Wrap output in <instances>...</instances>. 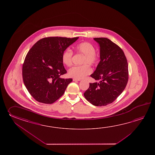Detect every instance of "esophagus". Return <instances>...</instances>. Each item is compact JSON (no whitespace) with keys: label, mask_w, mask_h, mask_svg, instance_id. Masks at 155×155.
I'll list each match as a JSON object with an SVG mask.
<instances>
[{"label":"esophagus","mask_w":155,"mask_h":155,"mask_svg":"<svg viewBox=\"0 0 155 155\" xmlns=\"http://www.w3.org/2000/svg\"><path fill=\"white\" fill-rule=\"evenodd\" d=\"M80 80H81L80 79H73V81H79Z\"/></svg>","instance_id":"1"}]
</instances>
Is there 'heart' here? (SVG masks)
<instances>
[{
	"mask_svg": "<svg viewBox=\"0 0 155 155\" xmlns=\"http://www.w3.org/2000/svg\"><path fill=\"white\" fill-rule=\"evenodd\" d=\"M75 50L77 54H81L84 56L81 60V66H75L70 70L69 76L77 79L85 78L90 74L92 70L89 65L95 66L99 63V55L96 53L95 46L88 41H83L78 43L75 46ZM62 62L67 67L73 65V52L71 50L67 49L63 53Z\"/></svg>",
	"mask_w": 155,
	"mask_h": 155,
	"instance_id": "1",
	"label": "heart"
}]
</instances>
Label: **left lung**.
Returning a JSON list of instances; mask_svg holds the SVG:
<instances>
[{
	"mask_svg": "<svg viewBox=\"0 0 155 155\" xmlns=\"http://www.w3.org/2000/svg\"><path fill=\"white\" fill-rule=\"evenodd\" d=\"M94 39L100 46V61L90 76L99 82L90 83L85 99L96 106L114 102L125 89L129 80L128 63L121 48L106 38Z\"/></svg>",
	"mask_w": 155,
	"mask_h": 155,
	"instance_id": "left-lung-1",
	"label": "left lung"
}]
</instances>
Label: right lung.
Wrapping results in <instances>:
<instances>
[{"mask_svg":"<svg viewBox=\"0 0 155 155\" xmlns=\"http://www.w3.org/2000/svg\"><path fill=\"white\" fill-rule=\"evenodd\" d=\"M76 38L46 37L38 41L26 54L22 68L24 85L38 102L51 104L63 95L73 79H61L67 73L63 53L78 39Z\"/></svg>","mask_w":155,"mask_h":155,"instance_id":"right-lung-1","label":"right lung"}]
</instances>
